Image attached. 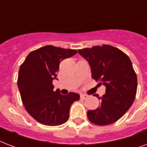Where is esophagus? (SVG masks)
<instances>
[{"label":"esophagus","instance_id":"1","mask_svg":"<svg viewBox=\"0 0 147 147\" xmlns=\"http://www.w3.org/2000/svg\"><path fill=\"white\" fill-rule=\"evenodd\" d=\"M88 97V96L87 94H81L80 98H81V99H83V100H85V99H86V98H87Z\"/></svg>","mask_w":147,"mask_h":147}]
</instances>
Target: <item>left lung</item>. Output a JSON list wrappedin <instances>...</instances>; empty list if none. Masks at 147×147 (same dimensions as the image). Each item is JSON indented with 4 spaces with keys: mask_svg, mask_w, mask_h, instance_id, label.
<instances>
[{
    "mask_svg": "<svg viewBox=\"0 0 147 147\" xmlns=\"http://www.w3.org/2000/svg\"><path fill=\"white\" fill-rule=\"evenodd\" d=\"M89 63L92 78L106 86L100 106L87 112L88 118L98 126L116 122L127 111L134 101L137 89V74L127 54L110 45L78 49ZM99 83V84H100Z\"/></svg>",
    "mask_w": 147,
    "mask_h": 147,
    "instance_id": "1",
    "label": "left lung"
}]
</instances>
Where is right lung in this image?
Segmentation results:
<instances>
[{"mask_svg": "<svg viewBox=\"0 0 147 147\" xmlns=\"http://www.w3.org/2000/svg\"><path fill=\"white\" fill-rule=\"evenodd\" d=\"M76 53V49L45 46L29 53L20 67L17 85L22 102L39 123L47 126L65 123L71 105L79 100V94L74 92L62 95L55 92L53 84L60 62Z\"/></svg>", "mask_w": 147, "mask_h": 147, "instance_id": "add662e5", "label": "right lung"}]
</instances>
